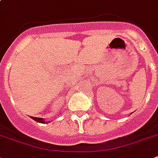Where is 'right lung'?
I'll return each instance as SVG.
<instances>
[{
	"instance_id": "right-lung-1",
	"label": "right lung",
	"mask_w": 158,
	"mask_h": 158,
	"mask_svg": "<svg viewBox=\"0 0 158 158\" xmlns=\"http://www.w3.org/2000/svg\"><path fill=\"white\" fill-rule=\"evenodd\" d=\"M32 119L33 120H34L35 121H37V122H39V123H48L46 122L45 120H44V119H43V118H38V117H33V116H32Z\"/></svg>"
}]
</instances>
